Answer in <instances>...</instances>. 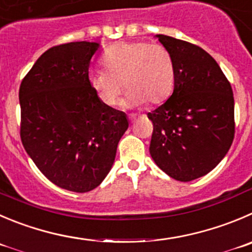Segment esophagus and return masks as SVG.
I'll return each instance as SVG.
<instances>
[{"label": "esophagus", "instance_id": "1", "mask_svg": "<svg viewBox=\"0 0 252 252\" xmlns=\"http://www.w3.org/2000/svg\"><path fill=\"white\" fill-rule=\"evenodd\" d=\"M135 120H136V115H130V116H128V121H130L131 124H132Z\"/></svg>", "mask_w": 252, "mask_h": 252}]
</instances>
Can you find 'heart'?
Listing matches in <instances>:
<instances>
[{
	"label": "heart",
	"mask_w": 252,
	"mask_h": 252,
	"mask_svg": "<svg viewBox=\"0 0 252 252\" xmlns=\"http://www.w3.org/2000/svg\"><path fill=\"white\" fill-rule=\"evenodd\" d=\"M105 70L93 71L90 85L107 106L119 102L124 84L127 101L155 105L169 96L174 84V63L171 53L160 44L120 42L105 52Z\"/></svg>",
	"instance_id": "b5f03b06"
}]
</instances>
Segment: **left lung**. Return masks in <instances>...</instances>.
I'll return each instance as SVG.
<instances>
[{
	"label": "left lung",
	"mask_w": 252,
	"mask_h": 252,
	"mask_svg": "<svg viewBox=\"0 0 252 252\" xmlns=\"http://www.w3.org/2000/svg\"><path fill=\"white\" fill-rule=\"evenodd\" d=\"M174 63V90L147 117L150 153L164 173L189 182L219 164L235 135L234 95L219 64L200 47L158 34Z\"/></svg>",
	"instance_id": "8db88e82"
}]
</instances>
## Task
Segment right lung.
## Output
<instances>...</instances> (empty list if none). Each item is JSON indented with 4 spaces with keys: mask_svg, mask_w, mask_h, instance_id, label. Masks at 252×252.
Returning a JSON list of instances; mask_svg holds the SVG:
<instances>
[{
    "mask_svg": "<svg viewBox=\"0 0 252 252\" xmlns=\"http://www.w3.org/2000/svg\"><path fill=\"white\" fill-rule=\"evenodd\" d=\"M94 42L54 45L20 86V135L52 183L76 193L96 188L114 164L126 115L100 101L89 81Z\"/></svg>",
    "mask_w": 252,
    "mask_h": 252,
    "instance_id": "1",
    "label": "right lung"
}]
</instances>
